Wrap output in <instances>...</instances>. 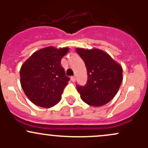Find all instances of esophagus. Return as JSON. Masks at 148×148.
<instances>
[{"label":"esophagus","mask_w":148,"mask_h":148,"mask_svg":"<svg viewBox=\"0 0 148 148\" xmlns=\"http://www.w3.org/2000/svg\"><path fill=\"white\" fill-rule=\"evenodd\" d=\"M71 82H74L76 81V77H71Z\"/></svg>","instance_id":"34e87169"}]
</instances>
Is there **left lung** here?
Masks as SVG:
<instances>
[{"instance_id": "left-lung-1", "label": "left lung", "mask_w": 148, "mask_h": 148, "mask_svg": "<svg viewBox=\"0 0 148 148\" xmlns=\"http://www.w3.org/2000/svg\"><path fill=\"white\" fill-rule=\"evenodd\" d=\"M76 51L84 62L88 76L84 86H77L81 99L92 107L107 104L122 84V66L100 49L77 48Z\"/></svg>"}]
</instances>
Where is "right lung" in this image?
<instances>
[{"label":"right lung","mask_w":148,"mask_h":148,"mask_svg":"<svg viewBox=\"0 0 148 148\" xmlns=\"http://www.w3.org/2000/svg\"><path fill=\"white\" fill-rule=\"evenodd\" d=\"M69 48L48 46L34 52L21 67V84L25 95L38 107L49 108L59 102L69 81L61 66Z\"/></svg>","instance_id":"1"}]
</instances>
